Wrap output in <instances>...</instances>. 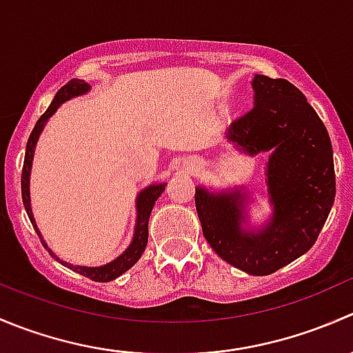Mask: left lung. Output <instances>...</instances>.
Here are the masks:
<instances>
[{"label": "left lung", "instance_id": "obj_1", "mask_svg": "<svg viewBox=\"0 0 353 353\" xmlns=\"http://www.w3.org/2000/svg\"><path fill=\"white\" fill-rule=\"evenodd\" d=\"M254 108L237 117L227 133L249 154L273 150L268 188L275 213L259 234L241 227V193L194 194L203 236L213 251L249 275H272L307 252L333 206V148L325 124L305 95L283 78L256 74Z\"/></svg>", "mask_w": 353, "mask_h": 353}]
</instances>
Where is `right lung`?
I'll return each mask as SVG.
<instances>
[{
    "label": "right lung",
    "instance_id": "obj_1",
    "mask_svg": "<svg viewBox=\"0 0 353 353\" xmlns=\"http://www.w3.org/2000/svg\"><path fill=\"white\" fill-rule=\"evenodd\" d=\"M88 88H90V85H88L87 81L77 80V78H74V80H70L65 87L59 88L58 94H56L54 99H52L51 105H49L48 110H46V112L39 117L37 123H35L34 130H32L30 137H28V141H27V150H25V160H23V169H22V199H23L25 210H27L28 219H30L32 225H34L35 232H37L39 239H41V243L44 244L46 249H48V245H46L44 239H42L37 225H35L34 215H32V210H30V194H28V176H30L32 159H34V147H35V143H37V138H39V134H41L42 128H44L46 121H48L49 117L56 112V109L61 105V102H65L71 97H77V95L85 94ZM163 190H165V184H155V186H150V188H147L145 191H141L140 196H138V201H137L138 219H137V227H134L133 243H131L130 248H128L126 251L119 256V258L114 259V261L109 263V265L97 266V268L73 266V265H68V263L59 261V258H56V254H52L51 249H48V251L51 252L52 258L58 259L59 263H63V265L68 266L70 270H73V272H77V273H80V275L87 276V279L94 280V282H110V280L117 279V276L123 275L124 272H128V270H130L131 266L138 261V259H140V256L143 254L145 245H147V241H148V219H150V213H152V208H154L155 201L159 199L160 194L163 193Z\"/></svg>",
    "mask_w": 353,
    "mask_h": 353
}]
</instances>
